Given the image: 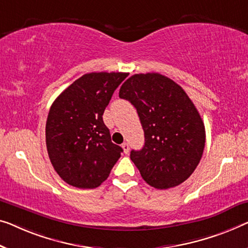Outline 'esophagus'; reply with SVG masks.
<instances>
[{
  "instance_id": "34e87169",
  "label": "esophagus",
  "mask_w": 248,
  "mask_h": 248,
  "mask_svg": "<svg viewBox=\"0 0 248 248\" xmlns=\"http://www.w3.org/2000/svg\"><path fill=\"white\" fill-rule=\"evenodd\" d=\"M121 147H123L124 154H128L129 153V143L128 142H124L123 145H121Z\"/></svg>"
}]
</instances>
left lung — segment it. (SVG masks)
Returning <instances> with one entry per match:
<instances>
[{
    "label": "left lung",
    "instance_id": "left-lung-1",
    "mask_svg": "<svg viewBox=\"0 0 248 248\" xmlns=\"http://www.w3.org/2000/svg\"><path fill=\"white\" fill-rule=\"evenodd\" d=\"M145 132V145L130 158L143 180L157 189L184 183L197 167L205 148V125L184 89L160 73L131 76L121 86Z\"/></svg>",
    "mask_w": 248,
    "mask_h": 248
}]
</instances>
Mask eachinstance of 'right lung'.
<instances>
[{"mask_svg": "<svg viewBox=\"0 0 248 248\" xmlns=\"http://www.w3.org/2000/svg\"><path fill=\"white\" fill-rule=\"evenodd\" d=\"M124 72H91L69 86L51 106L46 141L54 170L66 184L99 187L109 177L123 148L111 141L102 114Z\"/></svg>", "mask_w": 248, "mask_h": 248, "instance_id": "obj_1", "label": "right lung"}]
</instances>
